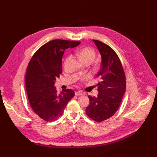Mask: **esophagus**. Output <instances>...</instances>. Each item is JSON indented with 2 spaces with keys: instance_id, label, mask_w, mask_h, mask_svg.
Here are the masks:
<instances>
[{
  "instance_id": "esophagus-1",
  "label": "esophagus",
  "mask_w": 157,
  "mask_h": 157,
  "mask_svg": "<svg viewBox=\"0 0 157 157\" xmlns=\"http://www.w3.org/2000/svg\"><path fill=\"white\" fill-rule=\"evenodd\" d=\"M83 94L81 93V92H80V91H76L75 92V95L76 96H82Z\"/></svg>"
}]
</instances>
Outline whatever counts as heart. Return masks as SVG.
I'll return each mask as SVG.
<instances>
[{
	"mask_svg": "<svg viewBox=\"0 0 157 157\" xmlns=\"http://www.w3.org/2000/svg\"><path fill=\"white\" fill-rule=\"evenodd\" d=\"M76 55L79 56V58L84 62L87 63V62H92L94 59L96 57V53L95 50L89 47H86L84 48H81L79 50H77L76 52ZM70 59V56H68L66 59V61H68ZM89 78V76H86L84 77H82L80 79V81H84Z\"/></svg>",
	"mask_w": 157,
	"mask_h": 157,
	"instance_id": "b5f03b06",
	"label": "heart"
}]
</instances>
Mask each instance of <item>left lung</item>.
<instances>
[{
	"label": "left lung",
	"mask_w": 157,
	"mask_h": 157,
	"mask_svg": "<svg viewBox=\"0 0 157 157\" xmlns=\"http://www.w3.org/2000/svg\"><path fill=\"white\" fill-rule=\"evenodd\" d=\"M102 57L101 68L96 76L99 94L89 96L90 101L86 113L94 121L102 122L118 110L126 89V78L121 61L116 52L105 43L93 40Z\"/></svg>",
	"instance_id": "obj_1"
}]
</instances>
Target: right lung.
Returning <instances> with one entry per match:
<instances>
[{"instance_id": "right-lung-1", "label": "right lung", "mask_w": 157, "mask_h": 157, "mask_svg": "<svg viewBox=\"0 0 157 157\" xmlns=\"http://www.w3.org/2000/svg\"><path fill=\"white\" fill-rule=\"evenodd\" d=\"M80 41L53 40L41 46L33 55L27 68L25 87L32 109L47 122L57 120L67 104L75 96L72 89L58 94L56 78L62 73V57L68 48H75Z\"/></svg>"}]
</instances>
